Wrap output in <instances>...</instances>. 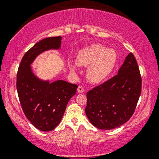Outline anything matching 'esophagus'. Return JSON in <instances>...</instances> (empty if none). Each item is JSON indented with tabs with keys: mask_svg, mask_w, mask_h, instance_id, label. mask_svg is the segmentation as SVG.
<instances>
[{
	"mask_svg": "<svg viewBox=\"0 0 159 159\" xmlns=\"http://www.w3.org/2000/svg\"><path fill=\"white\" fill-rule=\"evenodd\" d=\"M77 91H78V93H82L84 92V88H82V86H79V87H78V88H77Z\"/></svg>",
	"mask_w": 159,
	"mask_h": 159,
	"instance_id": "1",
	"label": "esophagus"
}]
</instances>
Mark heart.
Returning <instances> with one entry per match:
<instances>
[{
	"label": "heart",
	"mask_w": 159,
	"mask_h": 159,
	"mask_svg": "<svg viewBox=\"0 0 159 159\" xmlns=\"http://www.w3.org/2000/svg\"><path fill=\"white\" fill-rule=\"evenodd\" d=\"M117 61V54L114 49H107L101 45H92L78 53L76 62L68 63L69 70L76 72L78 66H88L87 77L91 82H103L114 70Z\"/></svg>",
	"instance_id": "1"
}]
</instances>
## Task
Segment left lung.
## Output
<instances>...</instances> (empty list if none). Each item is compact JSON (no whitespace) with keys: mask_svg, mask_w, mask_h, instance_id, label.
Returning a JSON list of instances; mask_svg holds the SVG:
<instances>
[{"mask_svg":"<svg viewBox=\"0 0 159 159\" xmlns=\"http://www.w3.org/2000/svg\"><path fill=\"white\" fill-rule=\"evenodd\" d=\"M142 80L134 56H126L118 75L87 93L85 114L95 127L110 130L125 124L133 114Z\"/></svg>","mask_w":159,"mask_h":159,"instance_id":"1","label":"left lung"}]
</instances>
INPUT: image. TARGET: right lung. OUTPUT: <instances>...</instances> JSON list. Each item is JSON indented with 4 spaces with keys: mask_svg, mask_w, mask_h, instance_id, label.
Segmentation results:
<instances>
[{
    "mask_svg": "<svg viewBox=\"0 0 159 159\" xmlns=\"http://www.w3.org/2000/svg\"><path fill=\"white\" fill-rule=\"evenodd\" d=\"M62 38L51 37L39 41L25 55L17 72L16 89L21 108L37 129L53 130L59 125L71 98L78 86L64 80H43L34 73L32 64L45 51H61Z\"/></svg>",
    "mask_w": 159,
    "mask_h": 159,
    "instance_id": "right-lung-1",
    "label": "right lung"
}]
</instances>
